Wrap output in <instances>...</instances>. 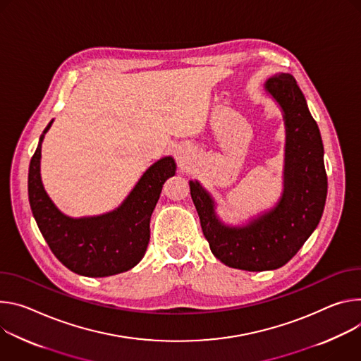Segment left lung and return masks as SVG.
Listing matches in <instances>:
<instances>
[{"label": "left lung", "mask_w": 361, "mask_h": 361, "mask_svg": "<svg viewBox=\"0 0 361 361\" xmlns=\"http://www.w3.org/2000/svg\"><path fill=\"white\" fill-rule=\"evenodd\" d=\"M265 89L281 106L287 128L284 193L279 204L247 226L231 228L216 218L209 193L197 182H189L212 254L225 265L245 271L286 265L317 228L327 197L322 135L295 78L288 73L276 74Z\"/></svg>", "instance_id": "left-lung-1"}]
</instances>
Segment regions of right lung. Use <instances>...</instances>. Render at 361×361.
Returning a JSON list of instances; mask_svg holds the SVG:
<instances>
[{"label": "right lung", "mask_w": 361, "mask_h": 361, "mask_svg": "<svg viewBox=\"0 0 361 361\" xmlns=\"http://www.w3.org/2000/svg\"><path fill=\"white\" fill-rule=\"evenodd\" d=\"M44 129L28 169V199L32 215L56 258L70 271L85 276H109L133 268L145 255L152 212L162 186L175 175V160H157L140 178L116 211L92 218L63 215L46 193L39 176Z\"/></svg>", "instance_id": "right-lung-1"}]
</instances>
